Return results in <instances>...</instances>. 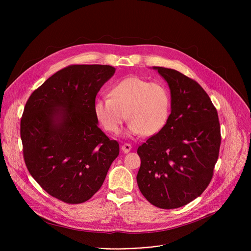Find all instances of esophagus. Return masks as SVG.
Here are the masks:
<instances>
[{"instance_id":"1","label":"esophagus","mask_w":251,"mask_h":251,"mask_svg":"<svg viewBox=\"0 0 251 251\" xmlns=\"http://www.w3.org/2000/svg\"><path fill=\"white\" fill-rule=\"evenodd\" d=\"M132 149V146L130 144H128V143H125V144H123L121 146V150L124 152V153H128L130 152V150Z\"/></svg>"}]
</instances>
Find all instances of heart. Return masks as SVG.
I'll return each instance as SVG.
<instances>
[{"mask_svg":"<svg viewBox=\"0 0 251 251\" xmlns=\"http://www.w3.org/2000/svg\"><path fill=\"white\" fill-rule=\"evenodd\" d=\"M93 110L99 124L110 134L119 133L127 118L130 135L153 136L169 120L171 95L162 82L129 76L110 87L109 98L96 99Z\"/></svg>","mask_w":251,"mask_h":251,"instance_id":"1","label":"heart"}]
</instances>
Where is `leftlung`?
I'll use <instances>...</instances> for the list:
<instances>
[{
    "mask_svg": "<svg viewBox=\"0 0 251 251\" xmlns=\"http://www.w3.org/2000/svg\"><path fill=\"white\" fill-rule=\"evenodd\" d=\"M171 90L166 126L138 147L140 192L153 205H186L209 185L222 142L217 108L203 88L177 70L154 66Z\"/></svg>",
    "mask_w": 251,
    "mask_h": 251,
    "instance_id": "8db88e82",
    "label": "left lung"
}]
</instances>
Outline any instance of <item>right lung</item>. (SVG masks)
Wrapping results in <instances>:
<instances>
[{"label": "right lung", "mask_w": 251, "mask_h": 251, "mask_svg": "<svg viewBox=\"0 0 251 251\" xmlns=\"http://www.w3.org/2000/svg\"><path fill=\"white\" fill-rule=\"evenodd\" d=\"M115 73L110 65H68L27 99L21 119L25 166L51 197L70 204L88 201L101 188L119 144L97 126L93 106Z\"/></svg>", "instance_id": "obj_1"}]
</instances>
